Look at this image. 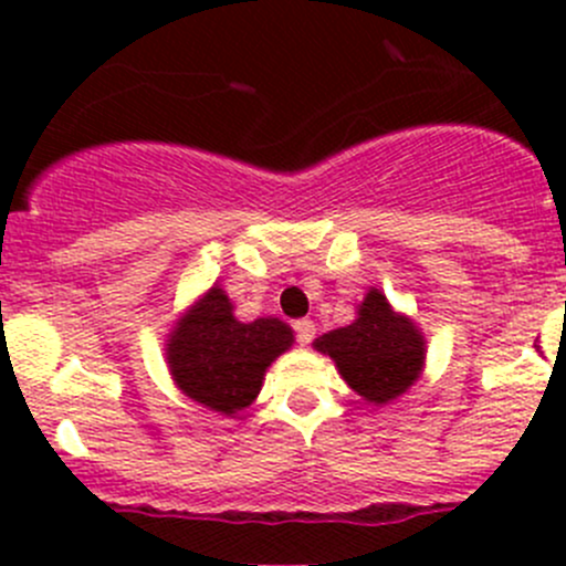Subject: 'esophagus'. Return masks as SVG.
<instances>
[{"instance_id":"esophagus-1","label":"esophagus","mask_w":566,"mask_h":566,"mask_svg":"<svg viewBox=\"0 0 566 566\" xmlns=\"http://www.w3.org/2000/svg\"><path fill=\"white\" fill-rule=\"evenodd\" d=\"M315 323H312V319H298V323H295V336H298V342L301 345H310L312 339H315Z\"/></svg>"}]
</instances>
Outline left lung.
Returning <instances> with one entry per match:
<instances>
[{"label": "left lung", "instance_id": "left-lung-1", "mask_svg": "<svg viewBox=\"0 0 566 566\" xmlns=\"http://www.w3.org/2000/svg\"><path fill=\"white\" fill-rule=\"evenodd\" d=\"M315 347L334 358L336 369L358 397L386 405L419 380L427 342L410 317L397 315L380 290H369L358 317L345 328L317 336Z\"/></svg>", "mask_w": 566, "mask_h": 566}]
</instances>
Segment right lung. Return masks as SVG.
<instances>
[{"mask_svg":"<svg viewBox=\"0 0 566 566\" xmlns=\"http://www.w3.org/2000/svg\"><path fill=\"white\" fill-rule=\"evenodd\" d=\"M293 342V328L279 317L241 323L232 315V301L216 284L175 323L167 364L186 397L232 416L254 402L265 369Z\"/></svg>","mask_w":566,"mask_h":566,"instance_id":"add662e5","label":"right lung"}]
</instances>
